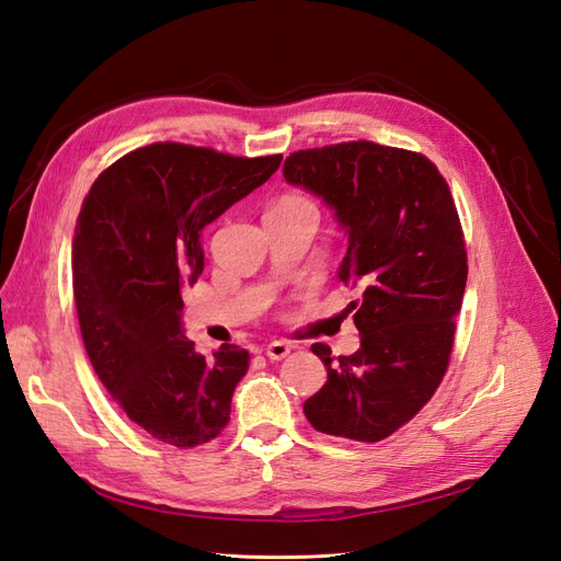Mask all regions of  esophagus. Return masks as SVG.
<instances>
[{
    "instance_id": "34e87169",
    "label": "esophagus",
    "mask_w": 561,
    "mask_h": 561,
    "mask_svg": "<svg viewBox=\"0 0 561 561\" xmlns=\"http://www.w3.org/2000/svg\"><path fill=\"white\" fill-rule=\"evenodd\" d=\"M295 350V346L290 342H283V340H274L271 344H266V356L271 360H283L285 356H290V352Z\"/></svg>"
}]
</instances>
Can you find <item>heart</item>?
<instances>
[{
    "instance_id": "obj_1",
    "label": "heart",
    "mask_w": 561,
    "mask_h": 561,
    "mask_svg": "<svg viewBox=\"0 0 561 561\" xmlns=\"http://www.w3.org/2000/svg\"><path fill=\"white\" fill-rule=\"evenodd\" d=\"M278 205H280V207H285V205H309V203H307V201H301V198H293V195H290V198H283Z\"/></svg>"
}]
</instances>
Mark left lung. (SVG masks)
Instances as JSON below:
<instances>
[{
  "label": "left lung",
  "mask_w": 561,
  "mask_h": 561,
  "mask_svg": "<svg viewBox=\"0 0 561 561\" xmlns=\"http://www.w3.org/2000/svg\"><path fill=\"white\" fill-rule=\"evenodd\" d=\"M285 181L321 198L350 248L337 268L352 301L360 350L340 356L313 344L328 382L305 401L311 427L382 442L425 405L448 368L467 254L456 203L434 164L411 150L350 141L299 150Z\"/></svg>",
  "instance_id": "8db88e82"
}]
</instances>
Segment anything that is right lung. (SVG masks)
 Returning <instances> with one entry per match:
<instances>
[{
  "instance_id": "add662e5",
  "label": "right lung",
  "mask_w": 561,
  "mask_h": 561,
  "mask_svg": "<svg viewBox=\"0 0 561 561\" xmlns=\"http://www.w3.org/2000/svg\"><path fill=\"white\" fill-rule=\"evenodd\" d=\"M280 160L153 144L111 164L84 198L72 240L84 350L105 391L162 444L193 448L229 425L250 354L236 344L211 358L195 352L181 293L203 274L205 226Z\"/></svg>"
}]
</instances>
